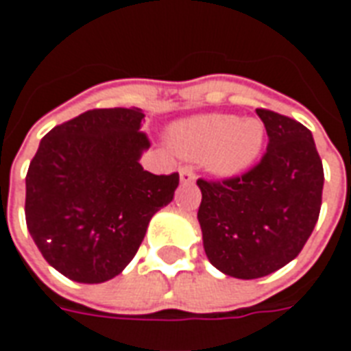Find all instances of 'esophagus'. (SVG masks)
<instances>
[{
  "instance_id": "34e87169",
  "label": "esophagus",
  "mask_w": 351,
  "mask_h": 351,
  "mask_svg": "<svg viewBox=\"0 0 351 351\" xmlns=\"http://www.w3.org/2000/svg\"><path fill=\"white\" fill-rule=\"evenodd\" d=\"M195 178H197V175H195V171H193L190 165H182V167H180V182L191 184L195 182Z\"/></svg>"
}]
</instances>
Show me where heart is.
I'll list each match as a JSON object with an SVG mask.
<instances>
[{"label": "heart", "mask_w": 351, "mask_h": 351, "mask_svg": "<svg viewBox=\"0 0 351 351\" xmlns=\"http://www.w3.org/2000/svg\"><path fill=\"white\" fill-rule=\"evenodd\" d=\"M169 143L188 158H203L214 175L243 173L258 160L265 143V125L258 118L233 114H199L171 125Z\"/></svg>", "instance_id": "heart-1"}]
</instances>
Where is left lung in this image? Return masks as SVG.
Returning <instances> with one entry per match:
<instances>
[{
	"label": "left lung",
	"instance_id": "8db88e82",
	"mask_svg": "<svg viewBox=\"0 0 351 351\" xmlns=\"http://www.w3.org/2000/svg\"><path fill=\"white\" fill-rule=\"evenodd\" d=\"M256 112L269 137L258 165L226 180H197L206 258L243 280L267 276L299 256L314 231L324 190V165L310 130L267 108Z\"/></svg>",
	"mask_w": 351,
	"mask_h": 351
}]
</instances>
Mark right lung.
<instances>
[{
  "label": "right lung",
  "instance_id": "add662e5",
  "mask_svg": "<svg viewBox=\"0 0 351 351\" xmlns=\"http://www.w3.org/2000/svg\"><path fill=\"white\" fill-rule=\"evenodd\" d=\"M141 108H93L41 138L26 175V223L56 271L82 284L114 278L148 221L175 197L178 173L138 163L150 141Z\"/></svg>",
  "mask_w": 351,
  "mask_h": 351
}]
</instances>
